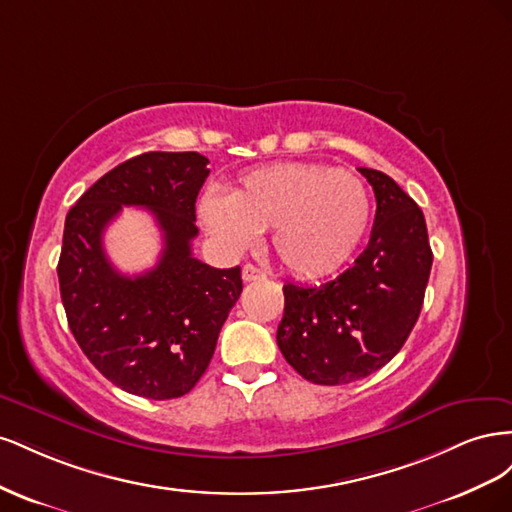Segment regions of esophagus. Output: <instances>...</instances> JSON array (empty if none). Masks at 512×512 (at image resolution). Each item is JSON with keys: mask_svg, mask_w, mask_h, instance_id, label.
<instances>
[{"mask_svg": "<svg viewBox=\"0 0 512 512\" xmlns=\"http://www.w3.org/2000/svg\"><path fill=\"white\" fill-rule=\"evenodd\" d=\"M241 277H243V282H258V280H265L267 271H262L256 265H245L241 271Z\"/></svg>", "mask_w": 512, "mask_h": 512, "instance_id": "34e87169", "label": "esophagus"}]
</instances>
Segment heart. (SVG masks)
Returning <instances> with one entry per match:
<instances>
[{"label":"heart","instance_id":"obj_1","mask_svg":"<svg viewBox=\"0 0 512 512\" xmlns=\"http://www.w3.org/2000/svg\"><path fill=\"white\" fill-rule=\"evenodd\" d=\"M200 220L230 250H245L271 228L282 265L301 277L342 269L359 250L371 218L367 185L350 170L284 162L243 175L230 194L207 192Z\"/></svg>","mask_w":512,"mask_h":512}]
</instances>
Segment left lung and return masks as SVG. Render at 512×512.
Here are the masks:
<instances>
[{
	"label": "left lung",
	"instance_id": "1",
	"mask_svg": "<svg viewBox=\"0 0 512 512\" xmlns=\"http://www.w3.org/2000/svg\"><path fill=\"white\" fill-rule=\"evenodd\" d=\"M376 194L363 254L335 280L284 286L277 346L299 374L324 386L374 374L406 344L421 314L433 254L425 215L374 168H359Z\"/></svg>",
	"mask_w": 512,
	"mask_h": 512
}]
</instances>
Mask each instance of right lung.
Here are the masks:
<instances>
[{
    "label": "right lung",
    "instance_id": "add662e5",
    "mask_svg": "<svg viewBox=\"0 0 512 512\" xmlns=\"http://www.w3.org/2000/svg\"><path fill=\"white\" fill-rule=\"evenodd\" d=\"M207 164L196 151L143 153L108 170L66 215L57 275L70 331L104 378L138 397L194 389L243 290L239 267L192 256ZM121 206L149 208L163 230L159 265L143 276L119 274L103 252V228Z\"/></svg>",
    "mask_w": 512,
    "mask_h": 512
}]
</instances>
